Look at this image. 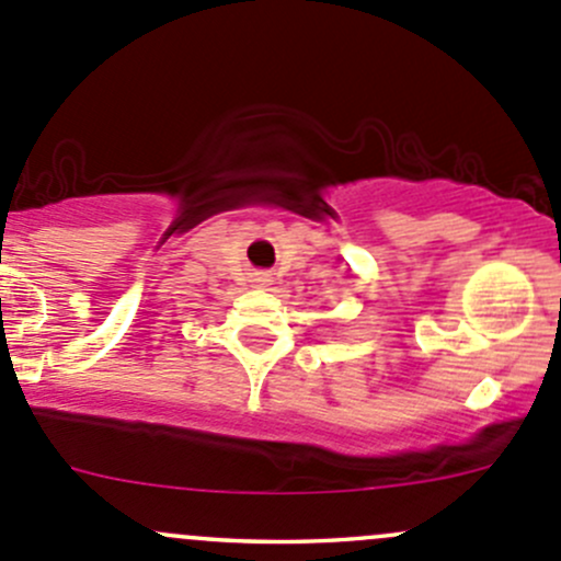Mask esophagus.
Returning a JSON list of instances; mask_svg holds the SVG:
<instances>
[{
	"mask_svg": "<svg viewBox=\"0 0 561 561\" xmlns=\"http://www.w3.org/2000/svg\"><path fill=\"white\" fill-rule=\"evenodd\" d=\"M249 282H252L254 287H265L274 282V276H271V271H252V274H249Z\"/></svg>",
	"mask_w": 561,
	"mask_h": 561,
	"instance_id": "esophagus-1",
	"label": "esophagus"
}]
</instances>
